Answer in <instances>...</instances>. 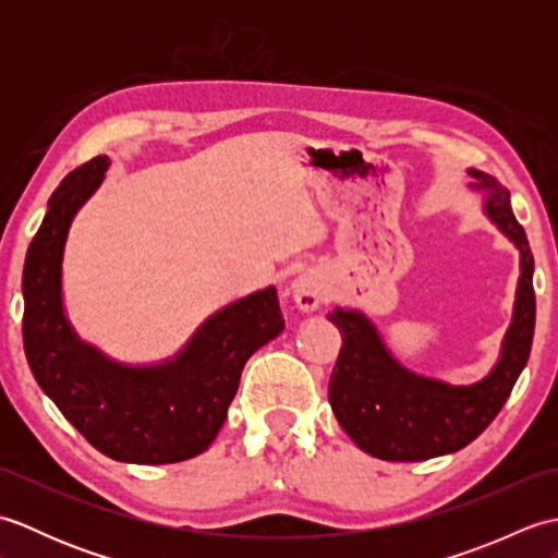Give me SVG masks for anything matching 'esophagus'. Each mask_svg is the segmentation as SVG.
Segmentation results:
<instances>
[{"label":"esophagus","mask_w":558,"mask_h":558,"mask_svg":"<svg viewBox=\"0 0 558 558\" xmlns=\"http://www.w3.org/2000/svg\"><path fill=\"white\" fill-rule=\"evenodd\" d=\"M290 292L294 304H298L302 312H316L324 302V280L314 270L300 272V276L290 282Z\"/></svg>","instance_id":"obj_1"}]
</instances>
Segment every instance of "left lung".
<instances>
[{"label":"left lung","mask_w":558,"mask_h":558,"mask_svg":"<svg viewBox=\"0 0 558 558\" xmlns=\"http://www.w3.org/2000/svg\"><path fill=\"white\" fill-rule=\"evenodd\" d=\"M472 189L487 192L484 213L520 252V280L513 324L504 338L499 364L472 386H448L400 366L369 318L336 310L328 322L342 336V348L328 381V400L342 429L364 453L381 460L417 462L456 453L487 429L525 369L535 333V288L527 234L513 216L511 198L489 174L470 170Z\"/></svg>","instance_id":"8db88e82"}]
</instances>
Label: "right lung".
<instances>
[{"instance_id": "right-lung-1", "label": "right lung", "mask_w": 558, "mask_h": 558, "mask_svg": "<svg viewBox=\"0 0 558 558\" xmlns=\"http://www.w3.org/2000/svg\"><path fill=\"white\" fill-rule=\"evenodd\" d=\"M108 165V156L83 162L47 201L23 266V350L35 381L100 453L138 465L189 460L213 444L246 360L286 318L276 288H266L213 314L162 364H117L81 342L62 306V254L71 220Z\"/></svg>"}]
</instances>
